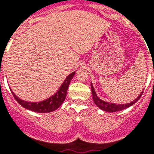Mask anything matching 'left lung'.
<instances>
[{"instance_id":"left-lung-1","label":"left lung","mask_w":154,"mask_h":154,"mask_svg":"<svg viewBox=\"0 0 154 154\" xmlns=\"http://www.w3.org/2000/svg\"><path fill=\"white\" fill-rule=\"evenodd\" d=\"M91 90H92V95H93V100H94V103H95L96 105L98 106V107L103 110V111H107V112H116V111H122V110H124V109L128 108L129 106H131L133 104L137 103V101L139 100L140 98L142 95V93H140L138 97H137L135 100H133L131 103H125V104H116V103H108V102H106V101L102 100L101 98H99L96 94L95 90H94V88L93 86L92 83H91Z\"/></svg>"}]
</instances>
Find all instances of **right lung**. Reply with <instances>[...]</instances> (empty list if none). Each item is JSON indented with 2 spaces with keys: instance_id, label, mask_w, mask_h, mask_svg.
<instances>
[{
  "instance_id": "obj_1",
  "label": "right lung",
  "mask_w": 154,
  "mask_h": 154,
  "mask_svg": "<svg viewBox=\"0 0 154 154\" xmlns=\"http://www.w3.org/2000/svg\"><path fill=\"white\" fill-rule=\"evenodd\" d=\"M74 75L75 72H72V73L68 75V77L62 83L60 87L59 88L58 90L53 95H51V97H49L45 100L40 101V102H28V101L22 100L18 98L12 90L11 92L17 103L24 108L35 111V112H38V113H49L51 111H56V109H58L62 105V103H64V101L65 100V98H66L69 85L72 77H74Z\"/></svg>"
}]
</instances>
